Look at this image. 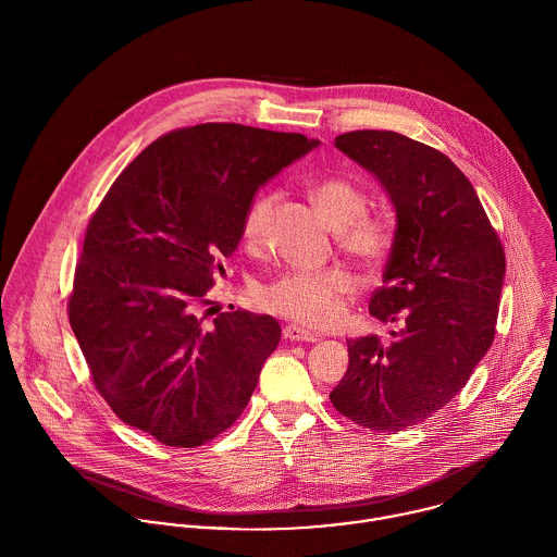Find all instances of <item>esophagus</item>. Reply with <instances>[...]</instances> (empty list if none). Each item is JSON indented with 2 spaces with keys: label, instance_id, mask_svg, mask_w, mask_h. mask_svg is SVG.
Segmentation results:
<instances>
[{
  "label": "esophagus",
  "instance_id": "obj_1",
  "mask_svg": "<svg viewBox=\"0 0 557 557\" xmlns=\"http://www.w3.org/2000/svg\"><path fill=\"white\" fill-rule=\"evenodd\" d=\"M283 336L289 338V341H296V343H302V341H305V343H315V341H319V334L307 330V327H302V325H298V323L285 325V327H283Z\"/></svg>",
  "mask_w": 557,
  "mask_h": 557
}]
</instances>
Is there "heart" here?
<instances>
[{"mask_svg":"<svg viewBox=\"0 0 557 557\" xmlns=\"http://www.w3.org/2000/svg\"><path fill=\"white\" fill-rule=\"evenodd\" d=\"M311 197L327 225L338 232V242L349 255L367 263H377L388 255L395 238L393 223L384 216H367L369 199L354 182L343 177L321 180L313 186ZM272 206L274 195L263 193L246 208L242 238L248 246L261 244ZM354 292L356 281L343 268L287 270L263 283L257 289V300L276 315L323 325L338 318L343 298Z\"/></svg>","mask_w":557,"mask_h":557,"instance_id":"heart-1","label":"heart"}]
</instances>
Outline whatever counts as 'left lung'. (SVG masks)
<instances>
[{"label":"left lung","mask_w":557,"mask_h":557,"mask_svg":"<svg viewBox=\"0 0 557 557\" xmlns=\"http://www.w3.org/2000/svg\"><path fill=\"white\" fill-rule=\"evenodd\" d=\"M336 150L373 173L397 227L369 313L398 323L347 343L332 405L371 431L424 422L468 384L493 343L506 257L472 182L446 154L393 131H356Z\"/></svg>","instance_id":"1"}]
</instances>
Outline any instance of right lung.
Returning <instances> with one entry per match:
<instances>
[{"instance_id": "1", "label": "right lung", "mask_w": 557, "mask_h": 557, "mask_svg": "<svg viewBox=\"0 0 557 557\" xmlns=\"http://www.w3.org/2000/svg\"><path fill=\"white\" fill-rule=\"evenodd\" d=\"M300 133L199 124L148 146L87 225L69 318L98 393L175 448L230 429L281 341L270 315H201L257 190L318 148Z\"/></svg>"}]
</instances>
